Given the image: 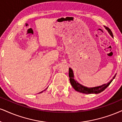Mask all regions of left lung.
<instances>
[{
  "mask_svg": "<svg viewBox=\"0 0 122 122\" xmlns=\"http://www.w3.org/2000/svg\"><path fill=\"white\" fill-rule=\"evenodd\" d=\"M106 29L107 30V31H109V33L110 34L111 36L112 37H113V34L112 30L109 29L107 27H105ZM69 77H70V81L71 84L72 86L73 87V89L75 90H76V91L79 92L85 93V94H93V93H95V94H98V93H100L104 91L107 87L110 84L111 82H112V79L109 82H108L107 84H103V85H101V86H96V87H93V88H87L86 86H84L83 85L80 84L77 81H76V80L74 79V76H73V71L72 70V69L70 68H69ZM117 75V74H116ZM116 75L114 76L113 79L115 78Z\"/></svg>",
  "mask_w": 122,
  "mask_h": 122,
  "instance_id": "8db88e82",
  "label": "left lung"
}]
</instances>
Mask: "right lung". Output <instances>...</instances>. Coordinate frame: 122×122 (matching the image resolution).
Masks as SVG:
<instances>
[{"mask_svg": "<svg viewBox=\"0 0 122 122\" xmlns=\"http://www.w3.org/2000/svg\"><path fill=\"white\" fill-rule=\"evenodd\" d=\"M43 92V91H42ZM42 92H40V93H42Z\"/></svg>", "mask_w": 122, "mask_h": 122, "instance_id": "add662e5", "label": "right lung"}]
</instances>
